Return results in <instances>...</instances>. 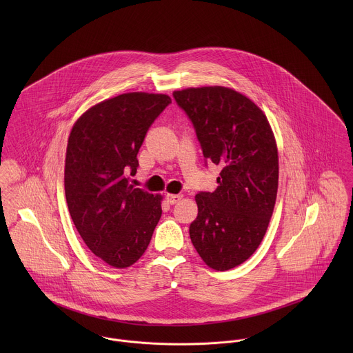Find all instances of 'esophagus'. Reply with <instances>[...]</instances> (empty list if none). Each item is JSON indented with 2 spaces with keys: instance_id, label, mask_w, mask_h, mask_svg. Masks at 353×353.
Instances as JSON below:
<instances>
[{
  "instance_id": "obj_1",
  "label": "esophagus",
  "mask_w": 353,
  "mask_h": 353,
  "mask_svg": "<svg viewBox=\"0 0 353 353\" xmlns=\"http://www.w3.org/2000/svg\"><path fill=\"white\" fill-rule=\"evenodd\" d=\"M165 200H167L168 203L174 205V203H176V202L182 200V196L181 194H171V193H168V194H165Z\"/></svg>"
}]
</instances>
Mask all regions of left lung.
Segmentation results:
<instances>
[{"mask_svg":"<svg viewBox=\"0 0 353 353\" xmlns=\"http://www.w3.org/2000/svg\"><path fill=\"white\" fill-rule=\"evenodd\" d=\"M192 119L203 157L221 167L217 189L199 193L190 239L214 270L232 269L261 245L277 197L279 152L263 111L221 85L174 91Z\"/></svg>","mask_w":353,"mask_h":353,"instance_id":"left-lung-1","label":"left lung"}]
</instances>
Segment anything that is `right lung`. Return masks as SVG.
<instances>
[{
  "label": "right lung",
  "mask_w": 353,
  "mask_h": 353,
  "mask_svg": "<svg viewBox=\"0 0 353 353\" xmlns=\"http://www.w3.org/2000/svg\"><path fill=\"white\" fill-rule=\"evenodd\" d=\"M171 103L165 94L128 92L97 103L74 122L65 157V196L76 230L107 265L125 269L145 252L163 196L129 183L148 129Z\"/></svg>",
  "instance_id": "right-lung-1"
}]
</instances>
